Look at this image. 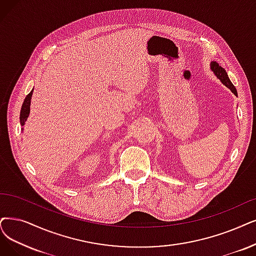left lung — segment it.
Returning <instances> with one entry per match:
<instances>
[{"mask_svg": "<svg viewBox=\"0 0 256 256\" xmlns=\"http://www.w3.org/2000/svg\"><path fill=\"white\" fill-rule=\"evenodd\" d=\"M211 70L213 71L214 74H216V76H218V78L220 80L224 86H226V87H228V88L232 91V94H234L235 96H238L236 88H235L234 85L231 83V80H230L229 78H228V74H227V72H226V70H224L222 67H220L216 62H212V63H211Z\"/></svg>", "mask_w": 256, "mask_h": 256, "instance_id": "8db88e82", "label": "left lung"}]
</instances>
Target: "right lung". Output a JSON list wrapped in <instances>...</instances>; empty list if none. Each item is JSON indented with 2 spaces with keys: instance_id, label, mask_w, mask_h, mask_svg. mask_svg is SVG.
I'll return each mask as SVG.
<instances>
[{
  "instance_id": "1",
  "label": "right lung",
  "mask_w": 256,
  "mask_h": 256,
  "mask_svg": "<svg viewBox=\"0 0 256 256\" xmlns=\"http://www.w3.org/2000/svg\"><path fill=\"white\" fill-rule=\"evenodd\" d=\"M32 92L34 89L30 91L28 94V96L25 98L23 105L21 108V112H20V122H21V126L25 125V122L27 120V118L29 116V112H30V100H32ZM23 130V128H22Z\"/></svg>"
}]
</instances>
